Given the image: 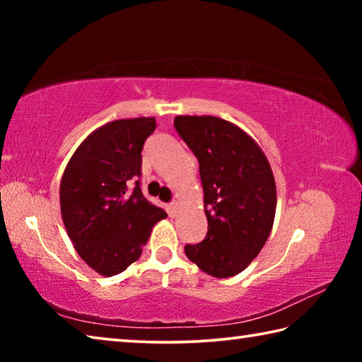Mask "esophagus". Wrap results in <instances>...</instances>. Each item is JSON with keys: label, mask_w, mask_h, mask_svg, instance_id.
<instances>
[{"label": "esophagus", "mask_w": 362, "mask_h": 362, "mask_svg": "<svg viewBox=\"0 0 362 362\" xmlns=\"http://www.w3.org/2000/svg\"><path fill=\"white\" fill-rule=\"evenodd\" d=\"M177 209H179V203H177V201H170V203H169V212L173 214V216H175Z\"/></svg>", "instance_id": "obj_1"}]
</instances>
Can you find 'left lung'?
<instances>
[{
	"label": "left lung",
	"instance_id": "8db88e82",
	"mask_svg": "<svg viewBox=\"0 0 362 362\" xmlns=\"http://www.w3.org/2000/svg\"><path fill=\"white\" fill-rule=\"evenodd\" d=\"M174 127L199 163L207 235L187 244L199 269L230 278L249 267L272 231L276 185L267 156L240 127L216 116H175Z\"/></svg>",
	"mask_w": 362,
	"mask_h": 362
}]
</instances>
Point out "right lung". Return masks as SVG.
Segmentation results:
<instances>
[{"mask_svg":"<svg viewBox=\"0 0 362 362\" xmlns=\"http://www.w3.org/2000/svg\"><path fill=\"white\" fill-rule=\"evenodd\" d=\"M155 129V118L108 122L78 146L62 175L66 233L78 255L102 276H115L136 262L151 226L168 217L145 198L139 180L144 144Z\"/></svg>","mask_w":362,"mask_h":362,"instance_id":"right-lung-1","label":"right lung"}]
</instances>
